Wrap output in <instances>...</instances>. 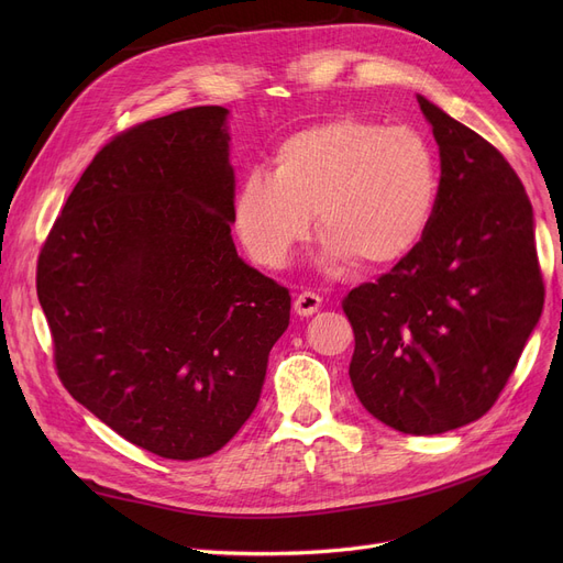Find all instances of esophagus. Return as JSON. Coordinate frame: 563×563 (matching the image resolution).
<instances>
[{
	"instance_id": "1",
	"label": "esophagus",
	"mask_w": 563,
	"mask_h": 563,
	"mask_svg": "<svg viewBox=\"0 0 563 563\" xmlns=\"http://www.w3.org/2000/svg\"><path fill=\"white\" fill-rule=\"evenodd\" d=\"M319 308H321V299L314 291H301L297 301H294V312L301 317H312Z\"/></svg>"
}]
</instances>
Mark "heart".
Wrapping results in <instances>:
<instances>
[{
  "mask_svg": "<svg viewBox=\"0 0 563 563\" xmlns=\"http://www.w3.org/2000/svg\"><path fill=\"white\" fill-rule=\"evenodd\" d=\"M272 164V173L249 170L232 202L242 244L269 269L308 240L314 212L331 269L353 257L369 269L401 262L435 214L438 157L412 128L335 118L285 136Z\"/></svg>",
  "mask_w": 563,
  "mask_h": 563,
  "instance_id": "heart-1",
  "label": "heart"
}]
</instances>
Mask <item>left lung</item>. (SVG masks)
<instances>
[{
    "mask_svg": "<svg viewBox=\"0 0 563 563\" xmlns=\"http://www.w3.org/2000/svg\"><path fill=\"white\" fill-rule=\"evenodd\" d=\"M440 151V191L420 246L342 308L356 335L351 386L376 420L433 435L497 401L543 310L534 212L486 139L418 96Z\"/></svg>",
    "mask_w": 563,
    "mask_h": 563,
    "instance_id": "obj_1",
    "label": "left lung"
}]
</instances>
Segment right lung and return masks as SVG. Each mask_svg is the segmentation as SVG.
Segmentation results:
<instances>
[{"instance_id":"1","label":"right lung","mask_w":563,"mask_h":563,"mask_svg":"<svg viewBox=\"0 0 563 563\" xmlns=\"http://www.w3.org/2000/svg\"><path fill=\"white\" fill-rule=\"evenodd\" d=\"M228 109L141 123L88 164L38 257L66 390L162 459L219 452L251 418L287 287L236 255Z\"/></svg>"}]
</instances>
